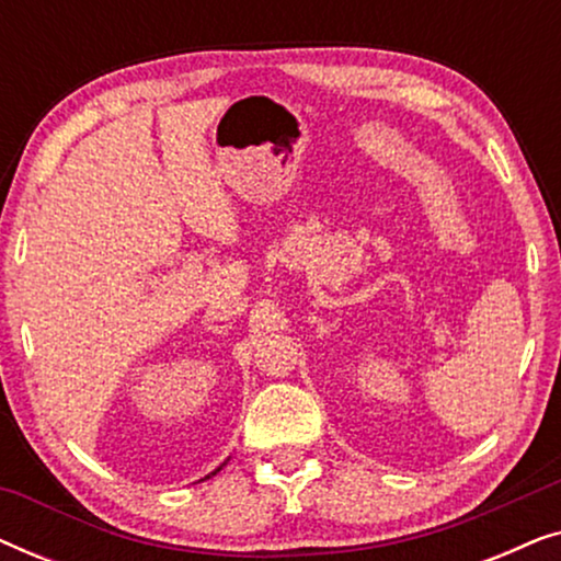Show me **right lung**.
I'll list each match as a JSON object with an SVG mask.
<instances>
[{"instance_id": "1", "label": "right lung", "mask_w": 561, "mask_h": 561, "mask_svg": "<svg viewBox=\"0 0 561 561\" xmlns=\"http://www.w3.org/2000/svg\"><path fill=\"white\" fill-rule=\"evenodd\" d=\"M225 465H227V462H221V465L217 467V470H214V472H209V474H206V478H204V480H209V478H211V474H217V472H219V470H221V467H225Z\"/></svg>"}]
</instances>
